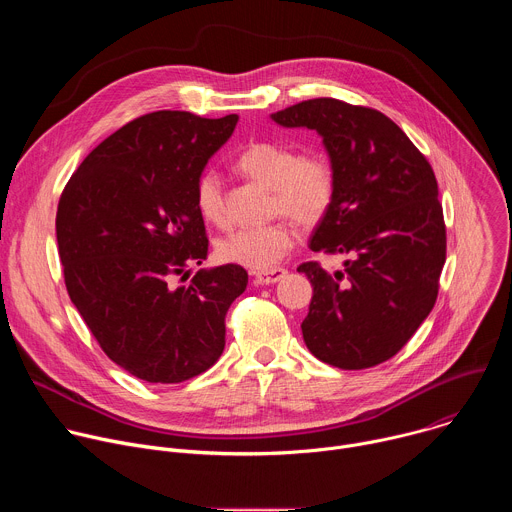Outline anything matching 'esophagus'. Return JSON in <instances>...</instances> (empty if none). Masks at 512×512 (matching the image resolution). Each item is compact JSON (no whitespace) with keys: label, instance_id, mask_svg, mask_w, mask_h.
<instances>
[{"label":"esophagus","instance_id":"obj_1","mask_svg":"<svg viewBox=\"0 0 512 512\" xmlns=\"http://www.w3.org/2000/svg\"><path fill=\"white\" fill-rule=\"evenodd\" d=\"M285 269L283 267H275V269H269V271H259V273H255L253 275V281L257 283V285H273V283H277L279 279H283L285 277Z\"/></svg>","mask_w":512,"mask_h":512}]
</instances>
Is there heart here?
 I'll use <instances>...</instances> for the list:
<instances>
[{
    "label": "heart",
    "mask_w": 512,
    "mask_h": 512,
    "mask_svg": "<svg viewBox=\"0 0 512 512\" xmlns=\"http://www.w3.org/2000/svg\"><path fill=\"white\" fill-rule=\"evenodd\" d=\"M235 166L245 178L271 190V216H289L310 229L324 221L334 204L336 174L322 154H300L294 145L263 139L247 145ZM194 202L206 223L229 225L227 194L218 174L204 172L196 180ZM291 221L283 218L265 227L239 229L218 241L216 255L227 263L269 271L298 243V231Z\"/></svg>",
    "instance_id": "b5f03b06"
}]
</instances>
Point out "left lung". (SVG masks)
<instances>
[{
  "label": "left lung",
  "instance_id": "8db88e82",
  "mask_svg": "<svg viewBox=\"0 0 512 512\" xmlns=\"http://www.w3.org/2000/svg\"><path fill=\"white\" fill-rule=\"evenodd\" d=\"M271 119L316 129L336 174L334 204L310 249L346 261L332 275L318 261L298 267L314 287L304 342L332 367L371 369L409 342L437 300L446 225L435 174L377 109L322 97Z\"/></svg>",
  "mask_w": 512,
  "mask_h": 512
}]
</instances>
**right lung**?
Segmentation results:
<instances>
[{
  "label": "right lung",
  "instance_id": "right-lung-1",
  "mask_svg": "<svg viewBox=\"0 0 512 512\" xmlns=\"http://www.w3.org/2000/svg\"><path fill=\"white\" fill-rule=\"evenodd\" d=\"M239 117L141 115L83 160L56 210L58 255L72 304L103 352L145 383H182L225 350V318L247 287L229 263L188 275L208 255L194 202L206 162Z\"/></svg>",
  "mask_w": 512,
  "mask_h": 512
}]
</instances>
